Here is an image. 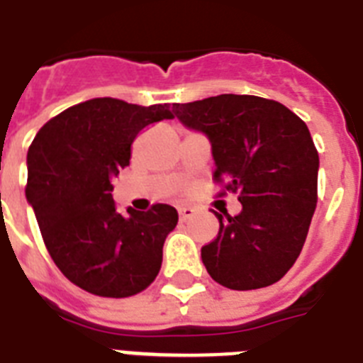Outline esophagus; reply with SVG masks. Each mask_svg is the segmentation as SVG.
Returning a JSON list of instances; mask_svg holds the SVG:
<instances>
[{
    "mask_svg": "<svg viewBox=\"0 0 363 363\" xmlns=\"http://www.w3.org/2000/svg\"><path fill=\"white\" fill-rule=\"evenodd\" d=\"M194 208L191 207H181L179 208V218H181V222H186V220H190L191 216H194Z\"/></svg>",
    "mask_w": 363,
    "mask_h": 363,
    "instance_id": "obj_1",
    "label": "esophagus"
}]
</instances>
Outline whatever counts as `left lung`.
Listing matches in <instances>:
<instances>
[{"label": "left lung", "mask_w": 363, "mask_h": 363, "mask_svg": "<svg viewBox=\"0 0 363 363\" xmlns=\"http://www.w3.org/2000/svg\"><path fill=\"white\" fill-rule=\"evenodd\" d=\"M173 111L207 135L214 181L242 205L237 216L214 212L220 231L201 248L207 272L235 291L279 281L298 259L317 207L319 152L306 123L276 100L253 95L211 96L173 104Z\"/></svg>", "instance_id": "1"}]
</instances>
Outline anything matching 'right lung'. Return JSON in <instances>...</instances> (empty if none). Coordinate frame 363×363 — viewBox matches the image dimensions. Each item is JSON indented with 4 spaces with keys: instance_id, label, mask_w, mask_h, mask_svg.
Listing matches in <instances>:
<instances>
[{
    "instance_id": "1",
    "label": "right lung",
    "mask_w": 363,
    "mask_h": 363,
    "mask_svg": "<svg viewBox=\"0 0 363 363\" xmlns=\"http://www.w3.org/2000/svg\"><path fill=\"white\" fill-rule=\"evenodd\" d=\"M164 119H173L167 104L85 100L50 119L29 145L26 197L46 250L65 278L87 293L126 298L160 272L179 214L164 203L119 212L111 181L130 164L135 135Z\"/></svg>"
}]
</instances>
